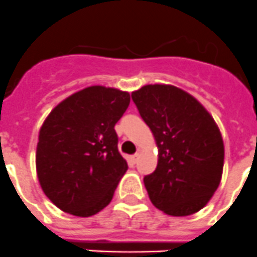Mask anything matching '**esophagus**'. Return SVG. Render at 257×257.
<instances>
[{
  "label": "esophagus",
  "mask_w": 257,
  "mask_h": 257,
  "mask_svg": "<svg viewBox=\"0 0 257 257\" xmlns=\"http://www.w3.org/2000/svg\"><path fill=\"white\" fill-rule=\"evenodd\" d=\"M139 158H140V154L139 153L134 154V156H131V162H133L134 165H135V163L138 162V161H139Z\"/></svg>",
  "instance_id": "34e87169"
}]
</instances>
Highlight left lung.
I'll return each instance as SVG.
<instances>
[{
    "label": "left lung",
    "mask_w": 257,
    "mask_h": 257,
    "mask_svg": "<svg viewBox=\"0 0 257 257\" xmlns=\"http://www.w3.org/2000/svg\"><path fill=\"white\" fill-rule=\"evenodd\" d=\"M131 96L158 149L156 170L144 178L152 203L171 216L198 212L221 181L219 126L196 97L176 86L145 85Z\"/></svg>",
    "instance_id": "left-lung-1"
}]
</instances>
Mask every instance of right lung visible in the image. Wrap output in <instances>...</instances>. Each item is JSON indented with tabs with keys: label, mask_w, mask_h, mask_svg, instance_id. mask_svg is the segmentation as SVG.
Returning <instances> with one entry per match:
<instances>
[{
	"label": "right lung",
	"mask_w": 257,
	"mask_h": 257,
	"mask_svg": "<svg viewBox=\"0 0 257 257\" xmlns=\"http://www.w3.org/2000/svg\"><path fill=\"white\" fill-rule=\"evenodd\" d=\"M130 94L95 85L52 109L38 134L36 171L47 198L64 212L92 216L110 203L127 171L114 124Z\"/></svg>",
	"instance_id": "1"
}]
</instances>
